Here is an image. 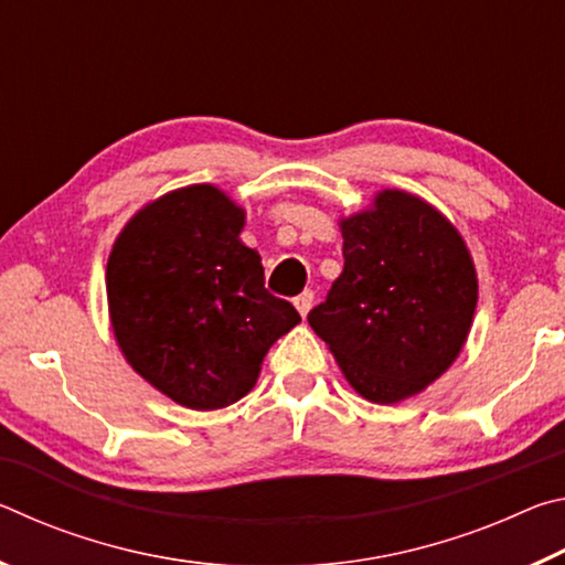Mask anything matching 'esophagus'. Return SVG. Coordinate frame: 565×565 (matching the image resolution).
<instances>
[{"instance_id": "34e87169", "label": "esophagus", "mask_w": 565, "mask_h": 565, "mask_svg": "<svg viewBox=\"0 0 565 565\" xmlns=\"http://www.w3.org/2000/svg\"><path fill=\"white\" fill-rule=\"evenodd\" d=\"M294 306H296V311L301 313V319H306V313H309L311 306H313V291H303V294L296 296Z\"/></svg>"}]
</instances>
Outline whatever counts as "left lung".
<instances>
[{
    "label": "left lung",
    "instance_id": "left-lung-1",
    "mask_svg": "<svg viewBox=\"0 0 565 565\" xmlns=\"http://www.w3.org/2000/svg\"><path fill=\"white\" fill-rule=\"evenodd\" d=\"M343 271L309 323L371 404H398L441 379L466 347L478 276L463 236L434 204L381 189L341 216Z\"/></svg>",
    "mask_w": 565,
    "mask_h": 565
}]
</instances>
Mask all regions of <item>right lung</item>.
<instances>
[{
    "mask_svg": "<svg viewBox=\"0 0 565 565\" xmlns=\"http://www.w3.org/2000/svg\"><path fill=\"white\" fill-rule=\"evenodd\" d=\"M246 212L214 184L167 191L134 214L107 262L114 339L174 404L214 411L256 386L264 356L301 321L264 289Z\"/></svg>",
    "mask_w": 565,
    "mask_h": 565,
    "instance_id": "obj_1",
    "label": "right lung"
}]
</instances>
